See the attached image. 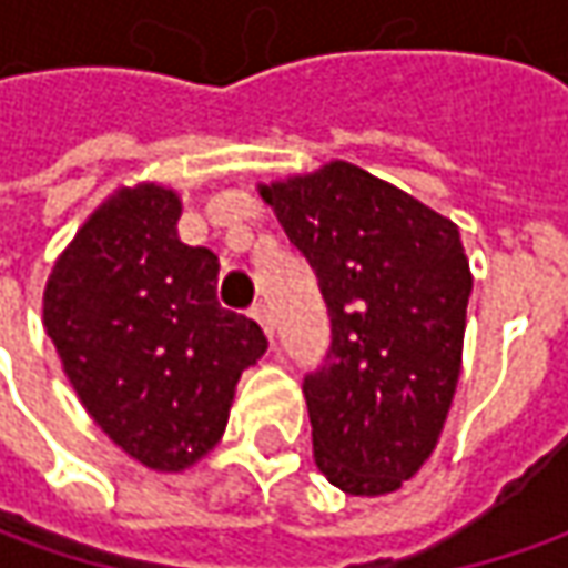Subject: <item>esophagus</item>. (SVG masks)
I'll use <instances>...</instances> for the list:
<instances>
[{
  "label": "esophagus",
  "instance_id": "1",
  "mask_svg": "<svg viewBox=\"0 0 568 568\" xmlns=\"http://www.w3.org/2000/svg\"><path fill=\"white\" fill-rule=\"evenodd\" d=\"M252 318H255V322H258V325H262V332H265V335H268V338H272V313H268V306H265V303H255V306H252V313H250Z\"/></svg>",
  "mask_w": 568,
  "mask_h": 568
}]
</instances>
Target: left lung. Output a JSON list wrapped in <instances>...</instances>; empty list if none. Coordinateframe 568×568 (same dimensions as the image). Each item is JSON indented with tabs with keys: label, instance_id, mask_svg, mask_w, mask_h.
Returning a JSON list of instances; mask_svg holds the SVG:
<instances>
[{
	"label": "left lung",
	"instance_id": "obj_1",
	"mask_svg": "<svg viewBox=\"0 0 568 568\" xmlns=\"http://www.w3.org/2000/svg\"><path fill=\"white\" fill-rule=\"evenodd\" d=\"M316 272L332 347L303 379L318 470L351 496L410 480L462 373L470 268L458 227L347 161L262 186Z\"/></svg>",
	"mask_w": 568,
	"mask_h": 568
}]
</instances>
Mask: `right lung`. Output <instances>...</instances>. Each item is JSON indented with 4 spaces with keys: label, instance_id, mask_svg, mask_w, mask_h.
Returning a JSON list of instances; mask_svg holds the SVG:
<instances>
[{
    "label": "right lung",
    "instance_id": "obj_1",
    "mask_svg": "<svg viewBox=\"0 0 568 568\" xmlns=\"http://www.w3.org/2000/svg\"><path fill=\"white\" fill-rule=\"evenodd\" d=\"M173 189H120L84 221L43 291V328L94 424L154 470L224 436L240 373L268 341L217 303V255L186 246Z\"/></svg>",
    "mask_w": 568,
    "mask_h": 568
}]
</instances>
